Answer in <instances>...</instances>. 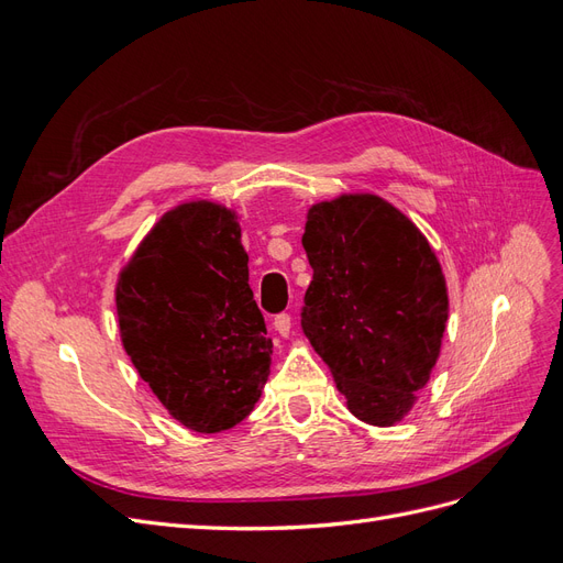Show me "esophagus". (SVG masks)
I'll return each instance as SVG.
<instances>
[{
  "mask_svg": "<svg viewBox=\"0 0 563 563\" xmlns=\"http://www.w3.org/2000/svg\"><path fill=\"white\" fill-rule=\"evenodd\" d=\"M291 327H294V321H291V314H277L275 317V331L279 333V335H288V333H291Z\"/></svg>",
  "mask_w": 563,
  "mask_h": 563,
  "instance_id": "esophagus-1",
  "label": "esophagus"
}]
</instances>
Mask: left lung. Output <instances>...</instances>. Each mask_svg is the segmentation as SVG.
I'll return each instance as SVG.
<instances>
[{
    "label": "left lung",
    "mask_w": 563,
    "mask_h": 563,
    "mask_svg": "<svg viewBox=\"0 0 563 563\" xmlns=\"http://www.w3.org/2000/svg\"><path fill=\"white\" fill-rule=\"evenodd\" d=\"M302 246L314 269L302 333L354 418L391 428L430 380L449 321L446 277L411 218L378 195L317 201Z\"/></svg>",
    "instance_id": "1"
}]
</instances>
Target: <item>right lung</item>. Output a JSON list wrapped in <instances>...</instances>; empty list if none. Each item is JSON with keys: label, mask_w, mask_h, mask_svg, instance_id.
Segmentation results:
<instances>
[{"label": "right lung", "mask_w": 563, "mask_h": 563, "mask_svg": "<svg viewBox=\"0 0 563 563\" xmlns=\"http://www.w3.org/2000/svg\"><path fill=\"white\" fill-rule=\"evenodd\" d=\"M114 302L131 364L174 420L216 434L253 411L272 340L234 209L190 199L166 211L119 269Z\"/></svg>", "instance_id": "right-lung-1"}]
</instances>
